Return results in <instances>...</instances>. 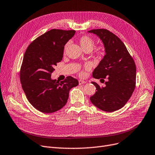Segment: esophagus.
I'll return each instance as SVG.
<instances>
[{
  "instance_id": "1",
  "label": "esophagus",
  "mask_w": 155,
  "mask_h": 155,
  "mask_svg": "<svg viewBox=\"0 0 155 155\" xmlns=\"http://www.w3.org/2000/svg\"><path fill=\"white\" fill-rule=\"evenodd\" d=\"M86 82H87L86 81H83V80H79V81H78V83H79V85H82V84H85V83H86Z\"/></svg>"
}]
</instances>
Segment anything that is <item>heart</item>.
<instances>
[{
    "label": "heart",
    "mask_w": 155,
    "mask_h": 155,
    "mask_svg": "<svg viewBox=\"0 0 155 155\" xmlns=\"http://www.w3.org/2000/svg\"><path fill=\"white\" fill-rule=\"evenodd\" d=\"M78 43L80 45H81L82 49L85 51H91L94 46V39L91 37H90L89 36H86V35L82 36L81 37H80L78 39ZM68 43H67L65 45L64 50H66V49L68 47ZM93 53L97 57L103 56L105 54L104 47H103V46H98V47H96L94 49ZM89 69H90V66L89 64H86L84 66V69H82V70L79 71V74L81 77L85 76V71L89 70Z\"/></svg>",
    "instance_id": "heart-1"
}]
</instances>
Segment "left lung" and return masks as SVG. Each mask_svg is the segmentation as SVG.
Wrapping results in <instances>:
<instances>
[{"label":"left lung","instance_id":"left-lung-1","mask_svg":"<svg viewBox=\"0 0 155 155\" xmlns=\"http://www.w3.org/2000/svg\"><path fill=\"white\" fill-rule=\"evenodd\" d=\"M98 36L104 45L105 55L93 72L94 78L104 80L106 86L96 82V92L90 97L92 104L101 110L112 112L121 108L132 95L136 84V66L123 42L104 28L88 31Z\"/></svg>","mask_w":155,"mask_h":155}]
</instances>
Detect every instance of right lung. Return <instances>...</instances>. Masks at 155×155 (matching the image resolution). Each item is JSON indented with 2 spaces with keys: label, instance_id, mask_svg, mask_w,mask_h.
Listing matches in <instances>:
<instances>
[{
  "label": "right lung",
  "instance_id": "right-lung-1",
  "mask_svg": "<svg viewBox=\"0 0 155 155\" xmlns=\"http://www.w3.org/2000/svg\"><path fill=\"white\" fill-rule=\"evenodd\" d=\"M75 31L51 29L28 45L20 71L21 87L28 101L38 110L48 114L67 103L70 90L78 82L68 76L59 82L51 78L57 63L61 61L64 45Z\"/></svg>",
  "mask_w": 155,
  "mask_h": 155
}]
</instances>
